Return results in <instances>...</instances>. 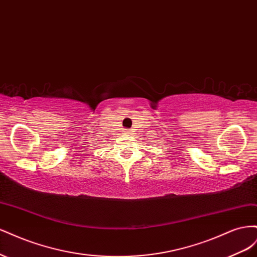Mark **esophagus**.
<instances>
[{"instance_id":"obj_1","label":"esophagus","mask_w":257,"mask_h":257,"mask_svg":"<svg viewBox=\"0 0 257 257\" xmlns=\"http://www.w3.org/2000/svg\"><path fill=\"white\" fill-rule=\"evenodd\" d=\"M125 134H126V135H130V134H132L131 130H125Z\"/></svg>"}]
</instances>
